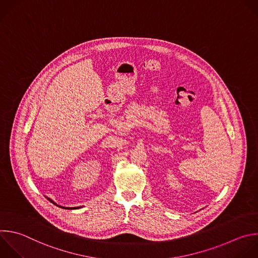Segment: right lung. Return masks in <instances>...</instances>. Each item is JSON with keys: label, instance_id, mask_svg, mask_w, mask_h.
Returning a JSON list of instances; mask_svg holds the SVG:
<instances>
[{"label": "right lung", "instance_id": "obj_1", "mask_svg": "<svg viewBox=\"0 0 258 258\" xmlns=\"http://www.w3.org/2000/svg\"><path fill=\"white\" fill-rule=\"evenodd\" d=\"M48 200H49V199H48ZM49 202H51L52 204H54V203H53L51 200H49ZM54 205H55V206H57L56 204H54ZM58 207H59V208H62V209H70V210H72V209H79L78 207H77V208H64V207H60V206H58Z\"/></svg>", "mask_w": 258, "mask_h": 258}]
</instances>
